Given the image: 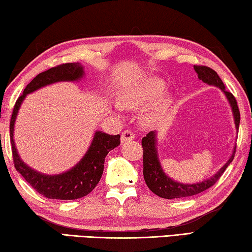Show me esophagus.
I'll return each instance as SVG.
<instances>
[{
    "label": "esophagus",
    "instance_id": "34e87169",
    "mask_svg": "<svg viewBox=\"0 0 252 252\" xmlns=\"http://www.w3.org/2000/svg\"><path fill=\"white\" fill-rule=\"evenodd\" d=\"M134 138H135V135L133 134V132H132L131 130H125L121 134V142L125 143L127 141H131V140H133Z\"/></svg>",
    "mask_w": 252,
    "mask_h": 252
}]
</instances>
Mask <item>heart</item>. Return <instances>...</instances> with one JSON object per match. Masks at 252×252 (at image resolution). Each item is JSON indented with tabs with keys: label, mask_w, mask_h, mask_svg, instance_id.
<instances>
[{
	"label": "heart",
	"mask_w": 252,
	"mask_h": 252,
	"mask_svg": "<svg viewBox=\"0 0 252 252\" xmlns=\"http://www.w3.org/2000/svg\"><path fill=\"white\" fill-rule=\"evenodd\" d=\"M163 90V84L159 81L144 83L142 85L129 89L119 96V105L125 109H141L144 105L156 100L161 91ZM153 117V112H148L146 120L150 121Z\"/></svg>",
	"instance_id": "obj_1"
}]
</instances>
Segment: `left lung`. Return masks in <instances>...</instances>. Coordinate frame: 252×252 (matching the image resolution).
Masks as SVG:
<instances>
[{"label": "left lung", "instance_id": "8db88e82", "mask_svg": "<svg viewBox=\"0 0 252 252\" xmlns=\"http://www.w3.org/2000/svg\"><path fill=\"white\" fill-rule=\"evenodd\" d=\"M194 70L198 73V78L200 80H202L204 83L218 87L221 89V91L224 93L230 105H231L234 118V125H236V127L238 130L239 123H240V112H239L236 97L232 95V93L225 90L222 80L220 79V76L217 74V72L215 70L204 65H194ZM141 143L143 148L144 181H146L148 188L153 193L164 199L191 197V195L198 194L200 192L206 191L219 180L220 177L222 176V173L225 171V169L228 168V165L232 162L234 155H236V148H234L232 156L230 157L227 163H225L215 176H212L210 179H208V180H204L199 183H193V185H186V183H180L172 180V179L169 178L167 174L163 172V170H162L156 148L157 138L155 131H150L147 134V136L142 138Z\"/></svg>", "mask_w": 252, "mask_h": 252}]
</instances>
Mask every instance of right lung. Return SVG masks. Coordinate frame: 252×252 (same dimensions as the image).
<instances>
[{"instance_id": "obj_1", "label": "right lung", "mask_w": 252, "mask_h": 252, "mask_svg": "<svg viewBox=\"0 0 252 252\" xmlns=\"http://www.w3.org/2000/svg\"><path fill=\"white\" fill-rule=\"evenodd\" d=\"M83 74V67L80 63H65V64H60L42 72L27 85L22 94L16 100L13 112H12L10 139L14 167L16 171L21 173V176L32 186V188L45 198L75 200L90 193L99 183L103 173L106 155L120 144V134L110 135L104 132L96 131L90 148L79 163L69 171L57 174V176H46V174L35 171L28 167L18 155L13 140V131L15 119L24 97L29 93L45 85L60 82V81L80 80Z\"/></svg>"}]
</instances>
